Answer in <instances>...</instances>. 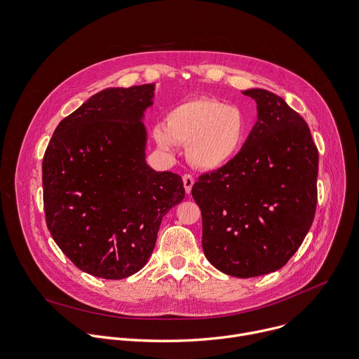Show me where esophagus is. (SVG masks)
I'll use <instances>...</instances> for the list:
<instances>
[{
  "label": "esophagus",
  "mask_w": 359,
  "mask_h": 359,
  "mask_svg": "<svg viewBox=\"0 0 359 359\" xmlns=\"http://www.w3.org/2000/svg\"><path fill=\"white\" fill-rule=\"evenodd\" d=\"M182 180H183V186H184L186 193H187V194H190L191 187H193V184H194V179H193V176H191V175H189V173H184V175H183V177H182Z\"/></svg>",
  "instance_id": "34e87169"
}]
</instances>
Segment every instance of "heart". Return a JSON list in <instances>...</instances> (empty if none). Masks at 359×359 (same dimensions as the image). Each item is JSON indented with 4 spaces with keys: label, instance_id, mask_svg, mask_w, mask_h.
<instances>
[{
    "label": "heart",
    "instance_id": "obj_1",
    "mask_svg": "<svg viewBox=\"0 0 359 359\" xmlns=\"http://www.w3.org/2000/svg\"><path fill=\"white\" fill-rule=\"evenodd\" d=\"M248 133L244 112L213 97L190 99L173 107L166 115V126L153 130L158 144L173 149L187 144V158L200 170H219L240 153Z\"/></svg>",
    "mask_w": 359,
    "mask_h": 359
}]
</instances>
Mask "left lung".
Returning a JSON list of instances; mask_svg holds the SVG:
<instances>
[{
	"mask_svg": "<svg viewBox=\"0 0 359 359\" xmlns=\"http://www.w3.org/2000/svg\"><path fill=\"white\" fill-rule=\"evenodd\" d=\"M243 93L257 102L259 119L238 155L201 175L191 196L201 210L206 259L224 274L250 278L284 267L309 233L318 149L283 97L266 89Z\"/></svg>",
	"mask_w": 359,
	"mask_h": 359,
	"instance_id": "obj_1",
	"label": "left lung"
}]
</instances>
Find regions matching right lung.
<instances>
[{"mask_svg":"<svg viewBox=\"0 0 359 359\" xmlns=\"http://www.w3.org/2000/svg\"><path fill=\"white\" fill-rule=\"evenodd\" d=\"M153 83L111 88L60 122L42 161L48 230L82 271L107 280L137 273L163 216L184 198L182 177L144 162L140 122Z\"/></svg>","mask_w":359,"mask_h":359,"instance_id":"right-lung-1","label":"right lung"}]
</instances>
